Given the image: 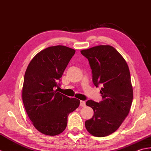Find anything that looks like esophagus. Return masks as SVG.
I'll use <instances>...</instances> for the list:
<instances>
[{"mask_svg": "<svg viewBox=\"0 0 151 151\" xmlns=\"http://www.w3.org/2000/svg\"><path fill=\"white\" fill-rule=\"evenodd\" d=\"M85 106H86V104H85V101H82V100L80 101V106L85 107Z\"/></svg>", "mask_w": 151, "mask_h": 151, "instance_id": "1", "label": "esophagus"}]
</instances>
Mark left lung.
Instances as JSON below:
<instances>
[{
	"mask_svg": "<svg viewBox=\"0 0 151 151\" xmlns=\"http://www.w3.org/2000/svg\"><path fill=\"white\" fill-rule=\"evenodd\" d=\"M81 53L88 58L94 85L103 87L100 103L86 102L94 115L85 121V127L94 136H107L117 130L130 111L133 100L130 70L124 58L111 45L94 46Z\"/></svg>",
	"mask_w": 151,
	"mask_h": 151,
	"instance_id": "obj_1",
	"label": "left lung"
}]
</instances>
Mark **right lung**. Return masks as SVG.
<instances>
[{"instance_id": "obj_1", "label": "right lung", "mask_w": 151, "mask_h": 151, "mask_svg": "<svg viewBox=\"0 0 151 151\" xmlns=\"http://www.w3.org/2000/svg\"><path fill=\"white\" fill-rule=\"evenodd\" d=\"M75 52L66 46H51L37 53L27 68L23 105L33 126L43 134L53 136L62 133L68 115L79 106L78 99L54 90Z\"/></svg>"}]
</instances>
